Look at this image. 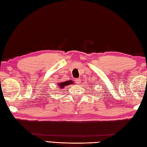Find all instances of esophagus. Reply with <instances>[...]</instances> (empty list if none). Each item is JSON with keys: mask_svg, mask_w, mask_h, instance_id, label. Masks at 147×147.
Listing matches in <instances>:
<instances>
[{"mask_svg": "<svg viewBox=\"0 0 147 147\" xmlns=\"http://www.w3.org/2000/svg\"><path fill=\"white\" fill-rule=\"evenodd\" d=\"M75 82H76V83L77 84H80L81 83V80H80V78H76L75 80Z\"/></svg>", "mask_w": 147, "mask_h": 147, "instance_id": "esophagus-1", "label": "esophagus"}]
</instances>
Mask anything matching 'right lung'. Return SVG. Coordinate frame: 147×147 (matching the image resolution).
I'll use <instances>...</instances> for the list:
<instances>
[{
  "instance_id": "1",
  "label": "right lung",
  "mask_w": 147,
  "mask_h": 147,
  "mask_svg": "<svg viewBox=\"0 0 147 147\" xmlns=\"http://www.w3.org/2000/svg\"><path fill=\"white\" fill-rule=\"evenodd\" d=\"M72 84H74V82L72 80H67L65 82H59L58 83L57 85L58 86V88L63 89V88H65V86H67L69 85H71Z\"/></svg>"
}]
</instances>
